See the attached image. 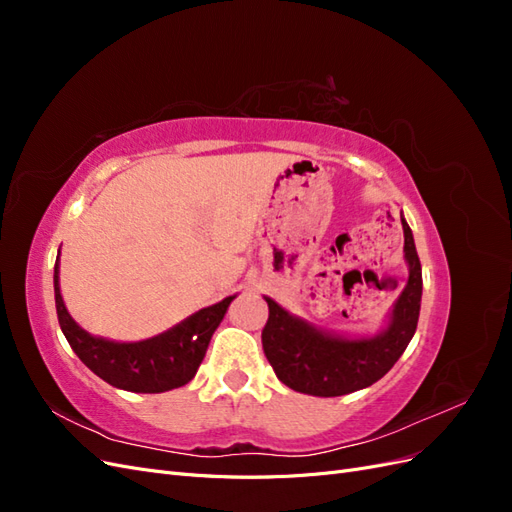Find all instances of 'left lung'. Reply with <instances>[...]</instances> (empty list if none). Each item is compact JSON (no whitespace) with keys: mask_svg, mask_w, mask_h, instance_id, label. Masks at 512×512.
Here are the masks:
<instances>
[{"mask_svg":"<svg viewBox=\"0 0 512 512\" xmlns=\"http://www.w3.org/2000/svg\"><path fill=\"white\" fill-rule=\"evenodd\" d=\"M404 226V252L410 265L408 284L395 303L391 324L374 339H344L314 329L267 299L269 320L262 329V350L275 376L292 391L339 397L378 382L389 371L416 331L421 312L423 273L412 230Z\"/></svg>","mask_w":512,"mask_h":512,"instance_id":"8db88e82","label":"left lung"}]
</instances>
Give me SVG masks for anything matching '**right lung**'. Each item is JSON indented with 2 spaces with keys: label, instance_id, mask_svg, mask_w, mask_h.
Segmentation results:
<instances>
[{
  "label": "right lung",
  "instance_id": "add662e5",
  "mask_svg": "<svg viewBox=\"0 0 512 512\" xmlns=\"http://www.w3.org/2000/svg\"><path fill=\"white\" fill-rule=\"evenodd\" d=\"M57 265L59 258L55 262L53 282L61 331H64L76 356L96 376L123 391L164 393L188 384L205 359L213 331L218 329L230 301L235 299L226 297L220 303L200 309V312H196L188 320L177 324L175 329H170L158 337L145 339V342L117 344L89 335L70 318L59 292Z\"/></svg>",
  "mask_w": 512,
  "mask_h": 512
}]
</instances>
